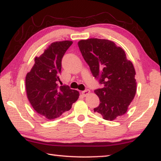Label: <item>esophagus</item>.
<instances>
[{"instance_id": "34e87169", "label": "esophagus", "mask_w": 161, "mask_h": 161, "mask_svg": "<svg viewBox=\"0 0 161 161\" xmlns=\"http://www.w3.org/2000/svg\"><path fill=\"white\" fill-rule=\"evenodd\" d=\"M81 94H82L84 97H86L87 95H89V94H90V90H89V89H86V90L82 91Z\"/></svg>"}]
</instances>
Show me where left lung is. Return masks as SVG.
<instances>
[{
  "mask_svg": "<svg viewBox=\"0 0 161 161\" xmlns=\"http://www.w3.org/2000/svg\"><path fill=\"white\" fill-rule=\"evenodd\" d=\"M78 46L92 75L103 85L94 91L100 100L94 112L108 121L124 115L136 92V71L124 50L111 40L97 38L81 40Z\"/></svg>",
  "mask_w": 161,
  "mask_h": 161,
  "instance_id": "left-lung-1",
  "label": "left lung"
}]
</instances>
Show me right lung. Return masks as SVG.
Wrapping results in <instances>:
<instances>
[{
	"instance_id": "1",
	"label": "right lung",
	"mask_w": 161,
	"mask_h": 161,
	"mask_svg": "<svg viewBox=\"0 0 161 161\" xmlns=\"http://www.w3.org/2000/svg\"><path fill=\"white\" fill-rule=\"evenodd\" d=\"M72 41L53 42L41 55L35 58V64L26 75L27 97L35 111L48 120L69 111L80 93L68 86H59L62 59Z\"/></svg>"
}]
</instances>
